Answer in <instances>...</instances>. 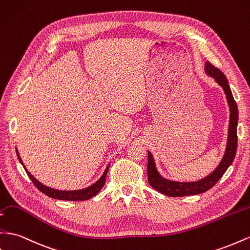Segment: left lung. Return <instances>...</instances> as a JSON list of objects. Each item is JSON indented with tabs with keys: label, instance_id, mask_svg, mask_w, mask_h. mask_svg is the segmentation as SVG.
I'll return each mask as SVG.
<instances>
[{
	"label": "left lung",
	"instance_id": "obj_1",
	"mask_svg": "<svg viewBox=\"0 0 250 250\" xmlns=\"http://www.w3.org/2000/svg\"><path fill=\"white\" fill-rule=\"evenodd\" d=\"M205 70L208 76L213 78L217 83L222 86L226 94V99L230 108V120H229V129H228V140L226 151L224 157L220 162L219 166L215 168L213 172H211L208 177L202 179L197 182H174L170 180H166L159 173L154 160L150 151H148V165H147V174H148V183L154 188L157 191L164 193L168 197H185V195H193L203 193L215 185V183L222 178L225 173L227 168L230 166L235 157L238 146V136H237V126H238V106L233 99V96L229 87L228 81L224 73L217 67H214L210 62H206Z\"/></svg>",
	"mask_w": 250,
	"mask_h": 250
}]
</instances>
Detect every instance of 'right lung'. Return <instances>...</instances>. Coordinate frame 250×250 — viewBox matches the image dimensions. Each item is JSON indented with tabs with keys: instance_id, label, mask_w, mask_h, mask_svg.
I'll use <instances>...</instances> for the list:
<instances>
[{
	"instance_id": "1",
	"label": "right lung",
	"mask_w": 250,
	"mask_h": 250,
	"mask_svg": "<svg viewBox=\"0 0 250 250\" xmlns=\"http://www.w3.org/2000/svg\"><path fill=\"white\" fill-rule=\"evenodd\" d=\"M17 154H18L19 161L21 162V164L23 165V162L19 156L18 150H17ZM25 170H26L27 174H28V177L30 178V180L32 181V183L35 184V186L38 188V189L40 191H42L44 194L48 195V197H50V198L57 199V200H65V201H86V200H88V199L94 197V195L98 194L99 191L102 189V187L105 184L106 174H107V171H108V167L106 168L105 172L103 173L102 177H101V179L97 182L96 184L87 187V188H85V189H82V190H73V191H63V190L52 189V188L47 187V186L43 185L42 183H40V182L36 178H33V175H31V173L28 170H27L26 168H25Z\"/></svg>"
}]
</instances>
